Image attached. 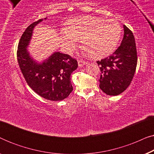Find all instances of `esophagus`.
<instances>
[{
	"instance_id": "obj_1",
	"label": "esophagus",
	"mask_w": 154,
	"mask_h": 154,
	"mask_svg": "<svg viewBox=\"0 0 154 154\" xmlns=\"http://www.w3.org/2000/svg\"><path fill=\"white\" fill-rule=\"evenodd\" d=\"M78 64H79V66L80 67H83V66H85V65L87 64V62H84L83 60H79V62H78Z\"/></svg>"
}]
</instances>
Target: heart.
<instances>
[{"instance_id": "obj_1", "label": "heart", "mask_w": 154, "mask_h": 154, "mask_svg": "<svg viewBox=\"0 0 154 154\" xmlns=\"http://www.w3.org/2000/svg\"><path fill=\"white\" fill-rule=\"evenodd\" d=\"M121 35V27L114 20L95 16H83L67 21L62 40L69 50L76 47V40L90 56L100 58L112 53Z\"/></svg>"}]
</instances>
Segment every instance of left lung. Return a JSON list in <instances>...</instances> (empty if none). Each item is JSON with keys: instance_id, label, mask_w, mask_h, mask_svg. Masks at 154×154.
Returning <instances> with one entry per match:
<instances>
[{"instance_id": "1", "label": "left lung", "mask_w": 154, "mask_h": 154, "mask_svg": "<svg viewBox=\"0 0 154 154\" xmlns=\"http://www.w3.org/2000/svg\"><path fill=\"white\" fill-rule=\"evenodd\" d=\"M121 45L109 57L97 61L101 71L100 88L108 95H119L130 85L135 73L137 56L133 33L123 25Z\"/></svg>"}]
</instances>
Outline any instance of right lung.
Segmentation results:
<instances>
[{"mask_svg": "<svg viewBox=\"0 0 154 154\" xmlns=\"http://www.w3.org/2000/svg\"><path fill=\"white\" fill-rule=\"evenodd\" d=\"M45 19L29 25L21 37L17 50L19 66L26 83L42 97L50 101H61L73 90L71 75L78 62L70 55L54 52L42 62H38L27 50L34 27Z\"/></svg>", "mask_w": 154, "mask_h": 154, "instance_id": "add662e5", "label": "right lung"}]
</instances>
